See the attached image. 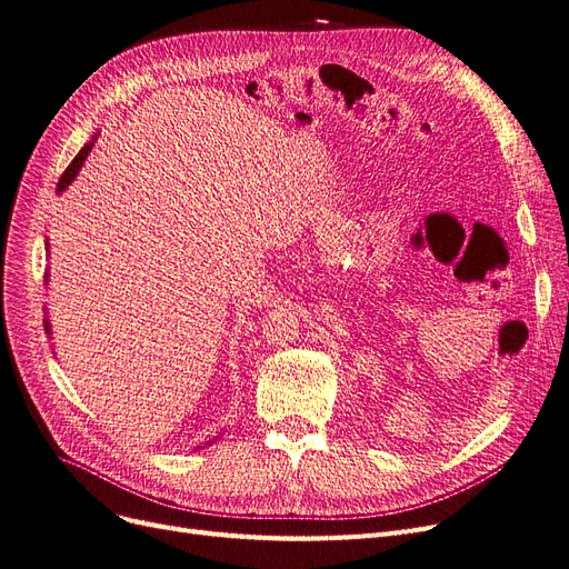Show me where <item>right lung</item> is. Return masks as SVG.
I'll list each match as a JSON object with an SVG mask.
<instances>
[{
    "label": "right lung",
    "mask_w": 569,
    "mask_h": 569,
    "mask_svg": "<svg viewBox=\"0 0 569 569\" xmlns=\"http://www.w3.org/2000/svg\"><path fill=\"white\" fill-rule=\"evenodd\" d=\"M93 142H96V138H93ZM93 142L83 144V149L77 153V158L70 163V168H67V170L62 172V177H60V181H58V193H62L67 187L72 184L74 177L79 174V170H81V166H83V161H86V156L90 153V149H93ZM47 247H49V242H47ZM47 280H49V272H47ZM43 329H47V333L51 336V322H49V320H43Z\"/></svg>",
    "instance_id": "add662e5"
}]
</instances>
